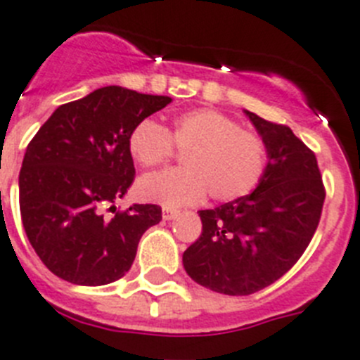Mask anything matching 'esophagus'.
<instances>
[{"label": "esophagus", "instance_id": "obj_1", "mask_svg": "<svg viewBox=\"0 0 360 360\" xmlns=\"http://www.w3.org/2000/svg\"><path fill=\"white\" fill-rule=\"evenodd\" d=\"M178 213H180V211L174 210V207H169V205H164V210H162L164 220H173L174 217H178Z\"/></svg>", "mask_w": 360, "mask_h": 360}]
</instances>
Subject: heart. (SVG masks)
<instances>
[{
  "mask_svg": "<svg viewBox=\"0 0 360 360\" xmlns=\"http://www.w3.org/2000/svg\"><path fill=\"white\" fill-rule=\"evenodd\" d=\"M184 153L186 167L146 176L138 184L142 198L164 205L195 204L205 193L217 202L250 195L268 169L266 138L240 127L231 116L196 109L173 120L171 131L142 120L129 134L127 149L140 167L155 169Z\"/></svg>",
  "mask_w": 360,
  "mask_h": 360,
  "instance_id": "b5f03b06",
  "label": "heart"
}]
</instances>
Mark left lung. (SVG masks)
<instances>
[{"label": "left lung", "mask_w": 360, "mask_h": 360, "mask_svg": "<svg viewBox=\"0 0 360 360\" xmlns=\"http://www.w3.org/2000/svg\"><path fill=\"white\" fill-rule=\"evenodd\" d=\"M245 115L268 142V169L251 195L200 211L202 235L184 251L187 275L224 295L257 293L290 271L326 198L315 153L288 125Z\"/></svg>", "instance_id": "1"}]
</instances>
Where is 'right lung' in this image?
I'll return each instance as SVG.
<instances>
[{
  "instance_id": "1",
  "label": "right lung",
  "mask_w": 360,
  "mask_h": 360,
  "mask_svg": "<svg viewBox=\"0 0 360 360\" xmlns=\"http://www.w3.org/2000/svg\"><path fill=\"white\" fill-rule=\"evenodd\" d=\"M169 101L109 85L60 105L34 134L20 171L21 222L56 276L103 285L131 269L138 242L162 220V207L116 211L112 204L134 180L129 134Z\"/></svg>"
}]
</instances>
